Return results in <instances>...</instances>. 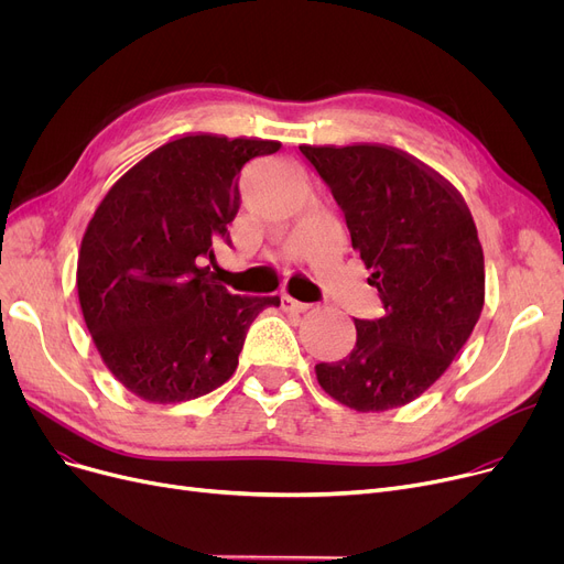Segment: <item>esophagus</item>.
<instances>
[{
	"label": "esophagus",
	"instance_id": "esophagus-1",
	"mask_svg": "<svg viewBox=\"0 0 564 564\" xmlns=\"http://www.w3.org/2000/svg\"><path fill=\"white\" fill-rule=\"evenodd\" d=\"M281 308H283V311H290V313H304V311L311 308V304L297 302V300H292L290 294H283V297H281Z\"/></svg>",
	"mask_w": 564,
	"mask_h": 564
}]
</instances>
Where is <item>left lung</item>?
I'll use <instances>...</instances> for the list:
<instances>
[{"label":"left lung","mask_w":564,"mask_h":564,"mask_svg":"<svg viewBox=\"0 0 564 564\" xmlns=\"http://www.w3.org/2000/svg\"><path fill=\"white\" fill-rule=\"evenodd\" d=\"M332 189L383 304L354 319L357 345L317 364V383L354 411L421 398L448 370L485 306V256L462 196L387 145H300Z\"/></svg>","instance_id":"obj_1"}]
</instances>
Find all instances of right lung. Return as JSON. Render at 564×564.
Instances as JSON below:
<instances>
[{"label":"right lung","instance_id":"1","mask_svg":"<svg viewBox=\"0 0 564 564\" xmlns=\"http://www.w3.org/2000/svg\"><path fill=\"white\" fill-rule=\"evenodd\" d=\"M279 141L196 134L126 171L88 221L77 258L84 322L109 372L145 402H185L237 368L251 322L279 297L230 294L205 260L240 207L237 173Z\"/></svg>","mask_w":564,"mask_h":564}]
</instances>
